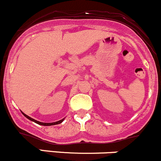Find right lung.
<instances>
[{"label": "right lung", "mask_w": 161, "mask_h": 161, "mask_svg": "<svg viewBox=\"0 0 161 161\" xmlns=\"http://www.w3.org/2000/svg\"><path fill=\"white\" fill-rule=\"evenodd\" d=\"M22 113H23V112H22ZM23 115L25 116V117H26L27 119H29V120H31V121H33V122H35V123L38 124V125H44V126H52V125H58V124L62 123V122H63V120H64V118H63V119H62V120H58V121H56V122H53V123H43V122H40V121H37V120H34V119L31 118V117H29V116H27L26 114H23Z\"/></svg>", "instance_id": "obj_1"}]
</instances>
